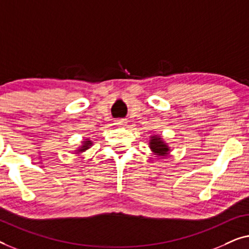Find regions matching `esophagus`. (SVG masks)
Returning a JSON list of instances; mask_svg holds the SVG:
<instances>
[{
  "mask_svg": "<svg viewBox=\"0 0 249 249\" xmlns=\"http://www.w3.org/2000/svg\"><path fill=\"white\" fill-rule=\"evenodd\" d=\"M126 123H127V122H126L125 120H117V121H115V124H116L117 126H125Z\"/></svg>",
  "mask_w": 249,
  "mask_h": 249,
  "instance_id": "esophagus-1",
  "label": "esophagus"
}]
</instances>
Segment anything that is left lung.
I'll return each instance as SVG.
<instances>
[{
    "label": "left lung",
    "instance_id": "left-lung-1",
    "mask_svg": "<svg viewBox=\"0 0 249 249\" xmlns=\"http://www.w3.org/2000/svg\"><path fill=\"white\" fill-rule=\"evenodd\" d=\"M150 148H151L152 151H155L158 156H166L168 150H169L168 146L161 141V139L157 138V136L150 140Z\"/></svg>",
    "mask_w": 249,
    "mask_h": 249
}]
</instances>
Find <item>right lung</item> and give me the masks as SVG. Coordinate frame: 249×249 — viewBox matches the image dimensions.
<instances>
[{
  "mask_svg": "<svg viewBox=\"0 0 249 249\" xmlns=\"http://www.w3.org/2000/svg\"><path fill=\"white\" fill-rule=\"evenodd\" d=\"M90 144H91V141H86L85 143H83L82 148H81V149H80V150H79V151H80V152H81V151H85V150H87V149H88V148H89V146H90Z\"/></svg>",
  "mask_w": 249,
  "mask_h": 249,
  "instance_id": "right-lung-1",
  "label": "right lung"
}]
</instances>
